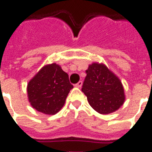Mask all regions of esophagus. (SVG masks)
<instances>
[{
  "instance_id": "1",
  "label": "esophagus",
  "mask_w": 152,
  "mask_h": 152,
  "mask_svg": "<svg viewBox=\"0 0 152 152\" xmlns=\"http://www.w3.org/2000/svg\"><path fill=\"white\" fill-rule=\"evenodd\" d=\"M82 85H83V82H82V81H79L78 83H76V84H75V86L77 87V88H81Z\"/></svg>"
}]
</instances>
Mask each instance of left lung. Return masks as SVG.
<instances>
[{
    "instance_id": "obj_1",
    "label": "left lung",
    "mask_w": 152,
    "mask_h": 152,
    "mask_svg": "<svg viewBox=\"0 0 152 152\" xmlns=\"http://www.w3.org/2000/svg\"><path fill=\"white\" fill-rule=\"evenodd\" d=\"M82 91L90 106L101 114L118 110L125 100L121 81L102 63L94 62L88 66Z\"/></svg>"
}]
</instances>
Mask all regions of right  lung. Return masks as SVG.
<instances>
[{
  "label": "right lung",
  "mask_w": 152,
  "mask_h": 152,
  "mask_svg": "<svg viewBox=\"0 0 152 152\" xmlns=\"http://www.w3.org/2000/svg\"><path fill=\"white\" fill-rule=\"evenodd\" d=\"M73 88L69 75L56 63L46 64L27 83L28 100L37 111L53 115L64 105Z\"/></svg>",
  "instance_id": "1"
}]
</instances>
